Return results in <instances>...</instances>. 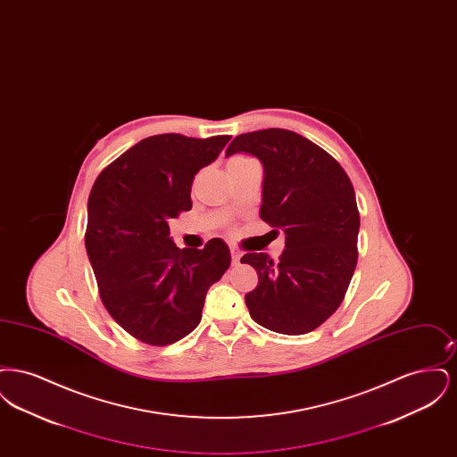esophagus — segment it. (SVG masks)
I'll return each instance as SVG.
<instances>
[{"mask_svg":"<svg viewBox=\"0 0 457 457\" xmlns=\"http://www.w3.org/2000/svg\"><path fill=\"white\" fill-rule=\"evenodd\" d=\"M231 259H233V263H235V265L239 263V259H241V252H239L238 248H231Z\"/></svg>","mask_w":457,"mask_h":457,"instance_id":"34e87169","label":"esophagus"}]
</instances>
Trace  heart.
<instances>
[{
    "mask_svg": "<svg viewBox=\"0 0 457 457\" xmlns=\"http://www.w3.org/2000/svg\"><path fill=\"white\" fill-rule=\"evenodd\" d=\"M237 159H241V157H237Z\"/></svg>",
    "mask_w": 457,
    "mask_h": 457,
    "instance_id": "b5f03b06",
    "label": "heart"
}]
</instances>
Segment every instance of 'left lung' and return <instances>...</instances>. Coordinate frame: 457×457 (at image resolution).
I'll list each match as a JSON object with an SVG mask.
<instances>
[{
	"label": "left lung",
	"instance_id": "8db88e82",
	"mask_svg": "<svg viewBox=\"0 0 457 457\" xmlns=\"http://www.w3.org/2000/svg\"><path fill=\"white\" fill-rule=\"evenodd\" d=\"M237 153L261 161V218L286 237L278 262L255 252L241 257L259 274L245 303L269 330L306 334L339 308L356 267L360 214L353 185L332 155L295 131L241 133L226 149V155Z\"/></svg>",
	"mask_w": 457,
	"mask_h": 457
}]
</instances>
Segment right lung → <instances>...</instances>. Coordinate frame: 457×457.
<instances>
[{
  "instance_id": "right-lung-1",
  "label": "right lung",
  "mask_w": 457,
  "mask_h": 457,
  "mask_svg": "<svg viewBox=\"0 0 457 457\" xmlns=\"http://www.w3.org/2000/svg\"><path fill=\"white\" fill-rule=\"evenodd\" d=\"M229 135L162 133L140 140L90 190L86 250L109 315L135 339L168 346L202 319L209 287L231 265L228 245L178 248L170 219L192 209L195 174L218 159Z\"/></svg>"
}]
</instances>
